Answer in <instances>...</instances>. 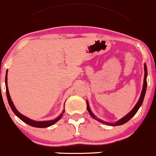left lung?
I'll list each match as a JSON object with an SVG mask.
<instances>
[{"label": "left lung", "mask_w": 156, "mask_h": 156, "mask_svg": "<svg viewBox=\"0 0 156 156\" xmlns=\"http://www.w3.org/2000/svg\"><path fill=\"white\" fill-rule=\"evenodd\" d=\"M144 70H145V76H144V82H143V90H142L140 96L138 101H137V103L136 104L135 107H134L133 109H132V111L130 112H129V113H128L127 115L125 116V117H124L123 118H122L121 119H119V121L115 122V123H108V122H104V121H103V120L98 119V118L96 117V116L92 113L91 110H90V106H89V104H88V102L86 101V104H87V110H88V113L90 114V115L91 116V117L94 118V119L97 120V121H98L99 122H101V123L105 124V125H111V126H119V125H124V124L126 123V122H127L128 121H129V119H131L132 118H133L134 116L135 115V114L137 113V111H138L139 108L141 106L142 104H143V102L144 97H145V92H146V88H147V80L146 79H147V66H146V65H145V64L144 65Z\"/></svg>", "instance_id": "1"}]
</instances>
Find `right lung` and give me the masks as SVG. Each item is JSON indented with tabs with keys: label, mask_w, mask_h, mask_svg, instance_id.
Segmentation results:
<instances>
[{
	"label": "right lung",
	"mask_w": 156,
	"mask_h": 156,
	"mask_svg": "<svg viewBox=\"0 0 156 156\" xmlns=\"http://www.w3.org/2000/svg\"><path fill=\"white\" fill-rule=\"evenodd\" d=\"M8 71H6V73H5V88H6V96H7V99H8V101H9V106L11 108V110L13 112V113H14L21 120H22L23 122H25V123H27V125H30V126H32V127H39V128H44V127H50V126H52V125H54L55 123H56L57 122L59 121L61 119V117H62V115H63L64 112H65V110H63L62 112V114H60V115H59L58 117L56 118V119H53V120H50V121H44V122H37V121H34V120L29 119V118L25 117L24 115H23V114H21V113H19V112H18V110L16 109L14 105H13V103L12 101V100H11V96H10V94H9V88H8V83H7V79H8Z\"/></svg>",
	"instance_id": "right-lung-1"
}]
</instances>
